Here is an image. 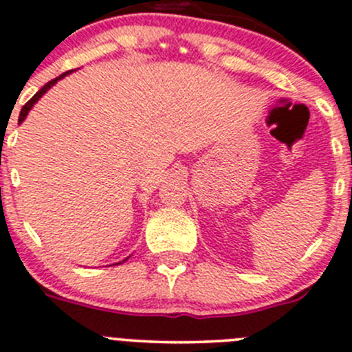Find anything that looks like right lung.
<instances>
[{
	"instance_id": "1",
	"label": "right lung",
	"mask_w": 352,
	"mask_h": 352,
	"mask_svg": "<svg viewBox=\"0 0 352 352\" xmlns=\"http://www.w3.org/2000/svg\"><path fill=\"white\" fill-rule=\"evenodd\" d=\"M71 72L72 71H67V72H64V74H60L59 76V78H56V79H52V81H49V82H47V85L45 86H43V88H41V89H38V91L37 93H35V95L34 96H32L30 98V100H28L27 101V103H25L23 104V108H21V111H20V117H18V122H23L25 120V118H27V115H28V111H30L32 110V108H34V104L35 103H37V101L38 100H41V98L43 96V95H45V93L47 91H49V89L50 88H52V86L54 85H56V82L57 81H60V79H63L64 78V76H67V74H71ZM126 259H129V257H126ZM126 259H123V261H126ZM123 261H120V263H117V264H122L123 263Z\"/></svg>"
}]
</instances>
